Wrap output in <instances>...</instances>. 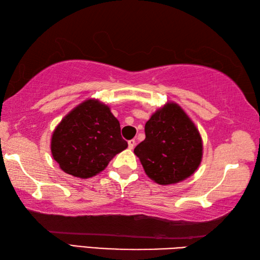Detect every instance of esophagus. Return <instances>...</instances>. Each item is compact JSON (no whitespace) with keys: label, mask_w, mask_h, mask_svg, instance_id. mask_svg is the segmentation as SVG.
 <instances>
[{"label":"esophagus","mask_w":260,"mask_h":260,"mask_svg":"<svg viewBox=\"0 0 260 260\" xmlns=\"http://www.w3.org/2000/svg\"><path fill=\"white\" fill-rule=\"evenodd\" d=\"M135 144H136L135 140H129L128 141V147L131 148V150H133V148L135 147Z\"/></svg>","instance_id":"34e87169"}]
</instances>
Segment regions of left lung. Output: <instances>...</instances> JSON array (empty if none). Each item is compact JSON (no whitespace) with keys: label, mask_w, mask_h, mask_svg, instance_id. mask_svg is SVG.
<instances>
[{"label":"left lung","mask_w":260,"mask_h":260,"mask_svg":"<svg viewBox=\"0 0 260 260\" xmlns=\"http://www.w3.org/2000/svg\"><path fill=\"white\" fill-rule=\"evenodd\" d=\"M145 140L134 148L145 173L167 185L189 178L202 158L199 131L179 105L168 103L145 124Z\"/></svg>","instance_id":"8db88e82"}]
</instances>
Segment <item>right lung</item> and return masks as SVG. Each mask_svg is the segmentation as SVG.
<instances>
[{
    "label": "right lung",
    "mask_w": 260,
    "mask_h": 260,
    "mask_svg": "<svg viewBox=\"0 0 260 260\" xmlns=\"http://www.w3.org/2000/svg\"><path fill=\"white\" fill-rule=\"evenodd\" d=\"M126 147L119 121L108 106L95 99L71 110L60 121L51 139L52 156L60 169L82 179L102 172Z\"/></svg>",
    "instance_id": "add662e5"
}]
</instances>
